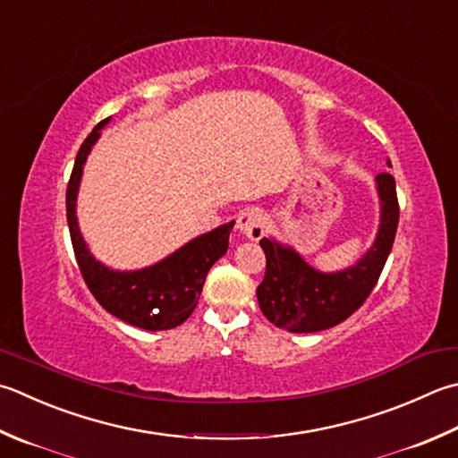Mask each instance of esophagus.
<instances>
[{
	"label": "esophagus",
	"instance_id": "esophagus-1",
	"mask_svg": "<svg viewBox=\"0 0 458 458\" xmlns=\"http://www.w3.org/2000/svg\"><path fill=\"white\" fill-rule=\"evenodd\" d=\"M240 234H244L250 240H259L266 234V216L259 210H246L242 212L236 222Z\"/></svg>",
	"mask_w": 458,
	"mask_h": 458
}]
</instances>
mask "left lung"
Wrapping results in <instances>:
<instances>
[{"label":"left lung","instance_id":"1","mask_svg":"<svg viewBox=\"0 0 458 458\" xmlns=\"http://www.w3.org/2000/svg\"><path fill=\"white\" fill-rule=\"evenodd\" d=\"M381 204L379 228L371 248L353 266L321 272L310 266L298 250L276 238H262L266 276L258 285V303L274 326L292 334H313L342 324L363 306L377 284L391 254L399 224L395 178L375 176Z\"/></svg>","mask_w":458,"mask_h":458}]
</instances>
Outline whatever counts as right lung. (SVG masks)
<instances>
[{
	"label": "right lung",
	"instance_id": "1",
	"mask_svg": "<svg viewBox=\"0 0 458 458\" xmlns=\"http://www.w3.org/2000/svg\"><path fill=\"white\" fill-rule=\"evenodd\" d=\"M109 121L111 116L98 123L81 145L67 186V224L79 270L95 300L114 318L147 331L173 329L191 318L202 293L206 274L228 252L234 220L192 238L160 262L140 270H113L95 259L79 230L77 194L89 152Z\"/></svg>",
	"mask_w": 458,
	"mask_h": 458
}]
</instances>
